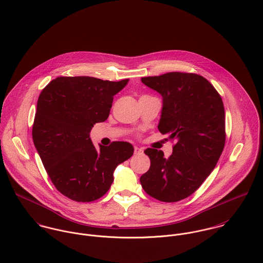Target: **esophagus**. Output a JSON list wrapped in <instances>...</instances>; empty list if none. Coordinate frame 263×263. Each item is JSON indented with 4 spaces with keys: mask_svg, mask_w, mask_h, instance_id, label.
Returning <instances> with one entry per match:
<instances>
[{
    "mask_svg": "<svg viewBox=\"0 0 263 263\" xmlns=\"http://www.w3.org/2000/svg\"><path fill=\"white\" fill-rule=\"evenodd\" d=\"M134 151H135V154H141L143 152V148L138 147V146H134Z\"/></svg>",
    "mask_w": 263,
    "mask_h": 263,
    "instance_id": "esophagus-1",
    "label": "esophagus"
}]
</instances>
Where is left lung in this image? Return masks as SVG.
Returning a JSON list of instances; mask_svg holds the SVG:
<instances>
[{
	"instance_id": "1",
	"label": "left lung",
	"mask_w": 263,
	"mask_h": 263,
	"mask_svg": "<svg viewBox=\"0 0 263 263\" xmlns=\"http://www.w3.org/2000/svg\"><path fill=\"white\" fill-rule=\"evenodd\" d=\"M141 82L162 96L158 129L177 143L168 159L162 151H144L151 166L140 184L160 201H180L202 185L223 152V101L212 83L193 73L170 72L142 77Z\"/></svg>"
}]
</instances>
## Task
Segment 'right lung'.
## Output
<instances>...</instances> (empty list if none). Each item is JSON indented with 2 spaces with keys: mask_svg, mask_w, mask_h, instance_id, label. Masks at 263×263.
<instances>
[{
  "mask_svg": "<svg viewBox=\"0 0 263 263\" xmlns=\"http://www.w3.org/2000/svg\"><path fill=\"white\" fill-rule=\"evenodd\" d=\"M128 81L61 76L41 92L33 141L52 184L66 197L99 199L109 190L117 166L133 155L129 142L99 144L97 149L90 137L94 125L107 120L114 96Z\"/></svg>",
  "mask_w": 263,
  "mask_h": 263,
  "instance_id": "right-lung-1",
  "label": "right lung"
}]
</instances>
